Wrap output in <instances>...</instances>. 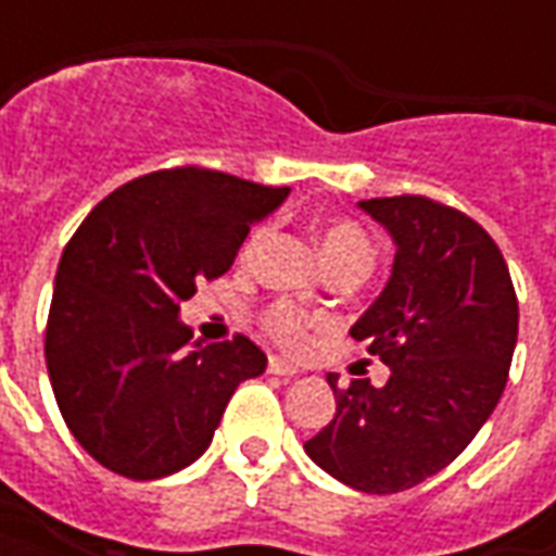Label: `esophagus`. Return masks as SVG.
<instances>
[{
  "label": "esophagus",
  "mask_w": 556,
  "mask_h": 556,
  "mask_svg": "<svg viewBox=\"0 0 556 556\" xmlns=\"http://www.w3.org/2000/svg\"><path fill=\"white\" fill-rule=\"evenodd\" d=\"M267 372L279 375V378H294V375H298V366L289 361H282V357H270V361H267Z\"/></svg>",
  "instance_id": "34e87169"
}]
</instances>
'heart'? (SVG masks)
Listing matches in <instances>:
<instances>
[{
  "label": "heart",
  "instance_id": "b5f03b06",
  "mask_svg": "<svg viewBox=\"0 0 556 556\" xmlns=\"http://www.w3.org/2000/svg\"><path fill=\"white\" fill-rule=\"evenodd\" d=\"M315 238H318V247H321V255H325V262L330 267L337 265H369V255H372V241H369V235L357 226V223H351V219H327L318 226L315 231ZM267 241V229L265 226H258L247 235V241L241 247V258L243 262H250ZM262 327H265V333L279 345H286V349H301L306 345V339H309V330H313V321H309V315L301 313L294 303H270L265 313H262Z\"/></svg>",
  "mask_w": 556,
  "mask_h": 556
}]
</instances>
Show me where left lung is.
<instances>
[{"label": "left lung", "mask_w": 556, "mask_h": 556, "mask_svg": "<svg viewBox=\"0 0 556 556\" xmlns=\"http://www.w3.org/2000/svg\"><path fill=\"white\" fill-rule=\"evenodd\" d=\"M396 243L393 277L351 327L390 366L337 384V414L306 455L366 494H396L453 462L491 417L509 378L518 298L491 235L458 207L426 195L361 202Z\"/></svg>", "instance_id": "1"}]
</instances>
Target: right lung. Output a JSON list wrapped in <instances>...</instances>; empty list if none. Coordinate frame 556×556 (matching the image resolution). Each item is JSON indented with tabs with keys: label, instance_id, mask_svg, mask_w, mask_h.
<instances>
[{
	"label": "right lung",
	"instance_id": "add662e5",
	"mask_svg": "<svg viewBox=\"0 0 556 556\" xmlns=\"http://www.w3.org/2000/svg\"><path fill=\"white\" fill-rule=\"evenodd\" d=\"M286 195L178 166L118 187L79 223L55 270L43 357L67 429L98 465L127 479L193 465L238 384L265 372L243 333L190 349L178 309Z\"/></svg>",
	"mask_w": 556,
	"mask_h": 556
}]
</instances>
